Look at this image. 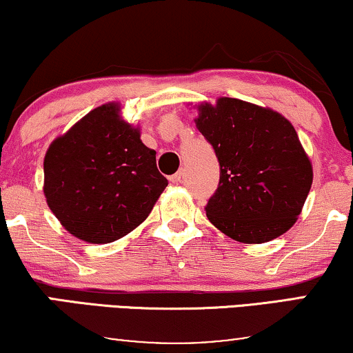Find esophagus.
Here are the masks:
<instances>
[{
    "mask_svg": "<svg viewBox=\"0 0 353 353\" xmlns=\"http://www.w3.org/2000/svg\"><path fill=\"white\" fill-rule=\"evenodd\" d=\"M183 176H185V173H183V170H180V172H176L175 175L170 176V181L172 183H181L183 181Z\"/></svg>",
    "mask_w": 353,
    "mask_h": 353,
    "instance_id": "34e87169",
    "label": "esophagus"
}]
</instances>
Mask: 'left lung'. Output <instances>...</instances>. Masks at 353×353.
<instances>
[{"label": "left lung", "mask_w": 353, "mask_h": 353, "mask_svg": "<svg viewBox=\"0 0 353 353\" xmlns=\"http://www.w3.org/2000/svg\"><path fill=\"white\" fill-rule=\"evenodd\" d=\"M196 127L220 163L205 205L221 233L245 244L272 241L296 223L313 170L296 130L281 114L234 98L197 105Z\"/></svg>", "instance_id": "8db88e82"}]
</instances>
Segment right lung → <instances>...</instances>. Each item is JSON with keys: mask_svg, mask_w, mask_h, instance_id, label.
Here are the masks:
<instances>
[{"mask_svg": "<svg viewBox=\"0 0 353 353\" xmlns=\"http://www.w3.org/2000/svg\"><path fill=\"white\" fill-rule=\"evenodd\" d=\"M120 105H99L48 148L43 192L61 225L93 244L117 241L143 223L168 185Z\"/></svg>", "mask_w": 353, "mask_h": 353, "instance_id": "1", "label": "right lung"}]
</instances>
